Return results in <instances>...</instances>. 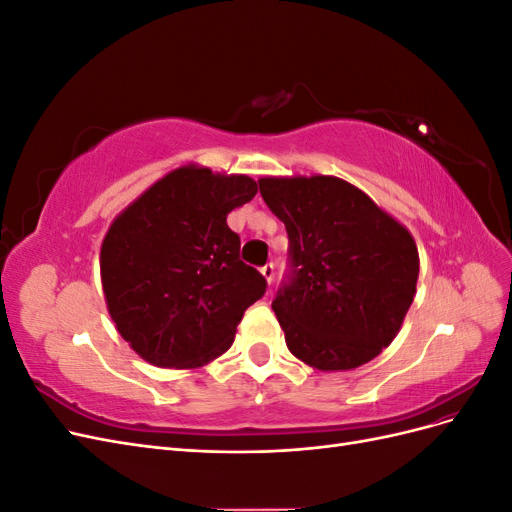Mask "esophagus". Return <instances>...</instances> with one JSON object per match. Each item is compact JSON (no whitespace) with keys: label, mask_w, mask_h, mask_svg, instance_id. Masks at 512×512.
Instances as JSON below:
<instances>
[{"label":"esophagus","mask_w":512,"mask_h":512,"mask_svg":"<svg viewBox=\"0 0 512 512\" xmlns=\"http://www.w3.org/2000/svg\"><path fill=\"white\" fill-rule=\"evenodd\" d=\"M260 273H262V277H265V280H267V284L271 286L273 280H275V267H273V262H267V265L260 269Z\"/></svg>","instance_id":"esophagus-1"}]
</instances>
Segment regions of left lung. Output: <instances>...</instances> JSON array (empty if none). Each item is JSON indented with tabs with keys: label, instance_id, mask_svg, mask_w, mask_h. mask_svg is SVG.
<instances>
[{
	"label": "left lung",
	"instance_id": "obj_1",
	"mask_svg": "<svg viewBox=\"0 0 512 512\" xmlns=\"http://www.w3.org/2000/svg\"><path fill=\"white\" fill-rule=\"evenodd\" d=\"M258 188L288 232V269L271 305L288 350L322 371L371 361L414 301L412 235L337 177H267Z\"/></svg>",
	"mask_w": 512,
	"mask_h": 512
}]
</instances>
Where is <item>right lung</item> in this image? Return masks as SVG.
<instances>
[{"label": "right lung", "instance_id": "1", "mask_svg": "<svg viewBox=\"0 0 512 512\" xmlns=\"http://www.w3.org/2000/svg\"><path fill=\"white\" fill-rule=\"evenodd\" d=\"M245 175L185 166L153 183L108 228L100 271L121 337L158 367H198L226 352L267 280L239 258L226 215L256 196Z\"/></svg>", "mask_w": 512, "mask_h": 512}]
</instances>
